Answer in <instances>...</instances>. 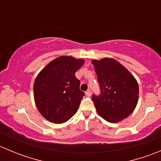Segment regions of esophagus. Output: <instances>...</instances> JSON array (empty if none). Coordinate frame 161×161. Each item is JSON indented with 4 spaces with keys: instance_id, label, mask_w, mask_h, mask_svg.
I'll use <instances>...</instances> for the list:
<instances>
[{
    "instance_id": "esophagus-1",
    "label": "esophagus",
    "mask_w": 161,
    "mask_h": 161,
    "mask_svg": "<svg viewBox=\"0 0 161 161\" xmlns=\"http://www.w3.org/2000/svg\"><path fill=\"white\" fill-rule=\"evenodd\" d=\"M86 95L87 96V97H90L91 96V90H88L86 92Z\"/></svg>"
}]
</instances>
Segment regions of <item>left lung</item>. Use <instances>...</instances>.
<instances>
[{"label":"left lung","instance_id":"left-lung-1","mask_svg":"<svg viewBox=\"0 0 161 161\" xmlns=\"http://www.w3.org/2000/svg\"><path fill=\"white\" fill-rule=\"evenodd\" d=\"M100 93L92 100L99 114L109 122H118L131 114L139 98V86L132 75L113 58L92 61Z\"/></svg>","mask_w":161,"mask_h":161}]
</instances>
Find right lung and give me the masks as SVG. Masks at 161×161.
Segmentation results:
<instances>
[{"label": "right lung", "instance_id": "1", "mask_svg": "<svg viewBox=\"0 0 161 161\" xmlns=\"http://www.w3.org/2000/svg\"><path fill=\"white\" fill-rule=\"evenodd\" d=\"M84 64L82 59L61 56L53 60L39 73L33 86L34 99L39 111L50 122L61 124L79 109L85 95L75 71Z\"/></svg>", "mask_w": 161, "mask_h": 161}]
</instances>
